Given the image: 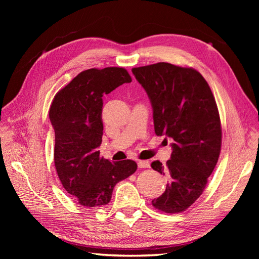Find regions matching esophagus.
I'll list each match as a JSON object with an SVG mask.
<instances>
[{"mask_svg":"<svg viewBox=\"0 0 259 259\" xmlns=\"http://www.w3.org/2000/svg\"><path fill=\"white\" fill-rule=\"evenodd\" d=\"M137 164H138L139 168H147L150 166V163H149L148 161H138Z\"/></svg>","mask_w":259,"mask_h":259,"instance_id":"1","label":"esophagus"}]
</instances>
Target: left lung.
<instances>
[{
    "label": "left lung",
    "mask_w": 259,
    "mask_h": 259,
    "mask_svg": "<svg viewBox=\"0 0 259 259\" xmlns=\"http://www.w3.org/2000/svg\"><path fill=\"white\" fill-rule=\"evenodd\" d=\"M132 71L151 101L155 134L173 139L166 165L151 163L168 179L152 205L164 213H182L203 193L221 153L222 124L215 97L193 68L158 62Z\"/></svg>",
    "instance_id": "1"
}]
</instances>
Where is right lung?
<instances>
[{
    "mask_svg": "<svg viewBox=\"0 0 259 259\" xmlns=\"http://www.w3.org/2000/svg\"><path fill=\"white\" fill-rule=\"evenodd\" d=\"M131 82L124 68H93L77 74L53 99L55 167L66 191L82 206L108 204L114 186L137 169L134 161L110 162L98 151L104 131L101 97Z\"/></svg>",
    "mask_w": 259,
    "mask_h": 259,
    "instance_id": "obj_1",
    "label": "right lung"
}]
</instances>
